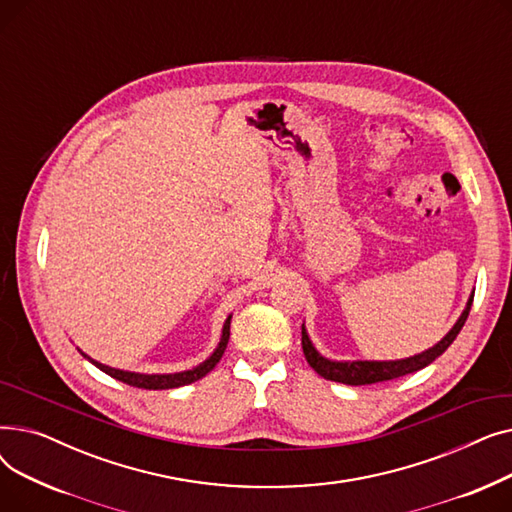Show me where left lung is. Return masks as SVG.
<instances>
[{"label": "left lung", "instance_id": "1", "mask_svg": "<svg viewBox=\"0 0 512 512\" xmlns=\"http://www.w3.org/2000/svg\"><path fill=\"white\" fill-rule=\"evenodd\" d=\"M473 305V294L469 297V303L465 307V311L461 313L459 321L452 326V330L432 348H427L421 355L409 357V359H400V361H330L326 357H321L315 346L311 344L305 326L301 328V342H303V353L307 363L321 375V378L332 380V382H340L346 386H365V384H378V382H388V380H396L402 378L407 373H415L423 367H427L432 361H436L446 348L454 342V338L459 336V332L463 330L465 321L469 317Z\"/></svg>", "mask_w": 512, "mask_h": 512}]
</instances>
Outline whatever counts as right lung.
<instances>
[{"mask_svg": "<svg viewBox=\"0 0 512 512\" xmlns=\"http://www.w3.org/2000/svg\"><path fill=\"white\" fill-rule=\"evenodd\" d=\"M230 319L232 315L226 319L224 324V330H222V340L218 344V348H215L213 355L203 361L201 365L188 369V371H180V373H153V375H147V373H134V371H122V369H114V367H107V365H101L93 359H89L85 353H80L83 357H87L95 367H99L101 371H105L107 375H112V378L128 384V386H134V388H143V390H170V388H180V386H186V384H193L201 378H205V375L220 363L226 346H228V340H230Z\"/></svg>", "mask_w": 512, "mask_h": 512, "instance_id": "1", "label": "right lung"}]
</instances>
